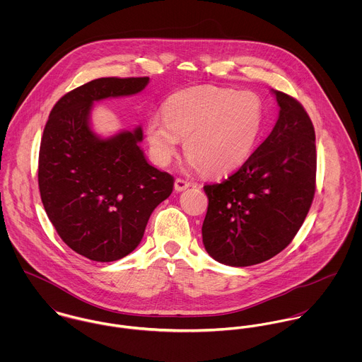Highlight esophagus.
Here are the masks:
<instances>
[{"mask_svg":"<svg viewBox=\"0 0 362 362\" xmlns=\"http://www.w3.org/2000/svg\"><path fill=\"white\" fill-rule=\"evenodd\" d=\"M188 187H191V182H189L188 180H184V178H177L175 182H174V188H175V191H178V192L187 189Z\"/></svg>","mask_w":362,"mask_h":362,"instance_id":"obj_1","label":"esophagus"}]
</instances>
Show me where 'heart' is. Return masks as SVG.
Listing matches in <instances>:
<instances>
[{
    "instance_id": "heart-1",
    "label": "heart",
    "mask_w": 362,
    "mask_h": 362,
    "mask_svg": "<svg viewBox=\"0 0 362 362\" xmlns=\"http://www.w3.org/2000/svg\"><path fill=\"white\" fill-rule=\"evenodd\" d=\"M163 118L146 122V139L157 165L165 167L184 139L192 165L211 175L238 168L252 153L264 121V104L254 92L194 86L168 96Z\"/></svg>"
}]
</instances>
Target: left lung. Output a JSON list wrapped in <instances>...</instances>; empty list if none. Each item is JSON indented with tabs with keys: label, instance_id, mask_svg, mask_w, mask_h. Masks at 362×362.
<instances>
[{
	"label": "left lung",
	"instance_id": "obj_1",
	"mask_svg": "<svg viewBox=\"0 0 362 362\" xmlns=\"http://www.w3.org/2000/svg\"><path fill=\"white\" fill-rule=\"evenodd\" d=\"M279 119L258 149L228 178L205 185L202 238L228 266H251L281 252L310 211L316 180L315 129L297 99L274 90Z\"/></svg>",
	"mask_w": 362,
	"mask_h": 362
}]
</instances>
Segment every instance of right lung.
Returning <instances> with one entry per match:
<instances>
[{
  "instance_id": "right-lung-1",
  "label": "right lung",
  "mask_w": 362,
  "mask_h": 362,
  "mask_svg": "<svg viewBox=\"0 0 362 362\" xmlns=\"http://www.w3.org/2000/svg\"><path fill=\"white\" fill-rule=\"evenodd\" d=\"M149 78H100L52 107L39 153V189L61 240L76 254L112 262L141 243L148 220L170 197L174 177L148 163L142 128L102 139L89 115L95 102L139 93Z\"/></svg>"
}]
</instances>
